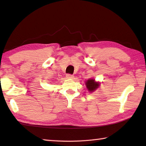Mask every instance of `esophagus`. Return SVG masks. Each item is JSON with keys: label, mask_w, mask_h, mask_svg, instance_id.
Masks as SVG:
<instances>
[{"label": "esophagus", "mask_w": 146, "mask_h": 146, "mask_svg": "<svg viewBox=\"0 0 146 146\" xmlns=\"http://www.w3.org/2000/svg\"><path fill=\"white\" fill-rule=\"evenodd\" d=\"M66 77H67L68 78L72 79L74 78V75H71V74H67V75H66Z\"/></svg>", "instance_id": "esophagus-1"}]
</instances>
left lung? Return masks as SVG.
Returning a JSON list of instances; mask_svg holds the SVG:
<instances>
[{"mask_svg":"<svg viewBox=\"0 0 146 146\" xmlns=\"http://www.w3.org/2000/svg\"><path fill=\"white\" fill-rule=\"evenodd\" d=\"M86 85L89 91L92 92V91L97 90V88L99 86V84L95 82V80H93V79H90L86 82Z\"/></svg>","mask_w":146,"mask_h":146,"instance_id":"obj_1","label":"left lung"}]
</instances>
